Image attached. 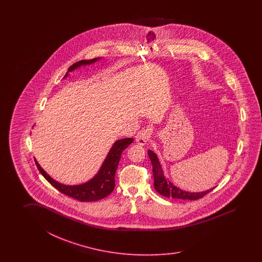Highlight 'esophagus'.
I'll return each mask as SVG.
<instances>
[{
  "label": "esophagus",
  "mask_w": 262,
  "mask_h": 262,
  "mask_svg": "<svg viewBox=\"0 0 262 262\" xmlns=\"http://www.w3.org/2000/svg\"><path fill=\"white\" fill-rule=\"evenodd\" d=\"M149 140V132L147 129L140 130L138 135L136 136V141L140 146H144Z\"/></svg>",
  "instance_id": "esophagus-1"
}]
</instances>
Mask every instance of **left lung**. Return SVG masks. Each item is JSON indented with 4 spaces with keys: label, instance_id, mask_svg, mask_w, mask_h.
I'll list each match as a JSON object with an SVG mask.
<instances>
[{
    "label": "left lung",
    "instance_id": "8db88e82",
    "mask_svg": "<svg viewBox=\"0 0 262 262\" xmlns=\"http://www.w3.org/2000/svg\"><path fill=\"white\" fill-rule=\"evenodd\" d=\"M148 155H149L151 165H152L155 189L160 195L167 196V198L177 199V200L195 201V200H199L202 196L207 195L214 188V187H212L211 189L202 191V192H189V191L180 189L176 185H174L168 179L165 177L164 171L162 169L161 164L159 162V158L156 156V152H154L151 150H149Z\"/></svg>",
    "mask_w": 262,
    "mask_h": 262
}]
</instances>
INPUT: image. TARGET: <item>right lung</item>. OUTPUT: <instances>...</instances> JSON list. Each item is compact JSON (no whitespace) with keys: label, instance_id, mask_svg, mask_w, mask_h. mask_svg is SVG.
I'll return each instance as SVG.
<instances>
[{"label":"right lung","instance_id":"right-lung-1","mask_svg":"<svg viewBox=\"0 0 262 262\" xmlns=\"http://www.w3.org/2000/svg\"><path fill=\"white\" fill-rule=\"evenodd\" d=\"M100 59L101 58H95L92 60L77 61L76 63H74L68 68V71L64 75L63 78H67V76H69V73L78 69L79 67L90 66L94 62L99 61ZM133 141L134 139L132 138L119 139L117 141H115L114 144L112 145L108 154L106 155L103 164L101 165L98 172L96 173L95 176L88 182L81 184H77V185H67V184L57 182L45 171L36 159H34V161L37 166V168L39 169L40 173L44 176L45 179L62 194L82 202L99 201L106 198V195H110L114 190L115 187L114 177L117 170L118 164L121 159L123 150H125Z\"/></svg>","mask_w":262,"mask_h":262}]
</instances>
